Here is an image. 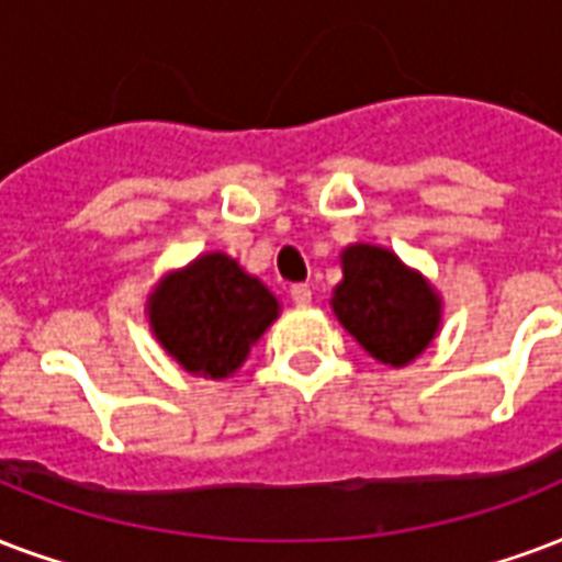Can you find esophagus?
<instances>
[{
  "mask_svg": "<svg viewBox=\"0 0 562 562\" xmlns=\"http://www.w3.org/2000/svg\"><path fill=\"white\" fill-rule=\"evenodd\" d=\"M291 300L297 303V306H310L312 303V289L310 285H303V282H297V285H291Z\"/></svg>",
  "mask_w": 562,
  "mask_h": 562,
  "instance_id": "esophagus-1",
  "label": "esophagus"
}]
</instances>
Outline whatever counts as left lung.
Wrapping results in <instances>:
<instances>
[{
    "label": "left lung",
    "instance_id": "left-lung-1",
    "mask_svg": "<svg viewBox=\"0 0 562 562\" xmlns=\"http://www.w3.org/2000/svg\"><path fill=\"white\" fill-rule=\"evenodd\" d=\"M345 280L333 294V312L350 336L385 366H406L439 327V297L395 252L371 244L341 256Z\"/></svg>",
    "mask_w": 562,
    "mask_h": 562
}]
</instances>
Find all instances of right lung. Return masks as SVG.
Here are the masks:
<instances>
[{"label":"right lung","mask_w":562,"mask_h":562,"mask_svg":"<svg viewBox=\"0 0 562 562\" xmlns=\"http://www.w3.org/2000/svg\"><path fill=\"white\" fill-rule=\"evenodd\" d=\"M277 297L224 252L167 277L149 300V324L191 374L226 376L277 318Z\"/></svg>","instance_id":"1"}]
</instances>
